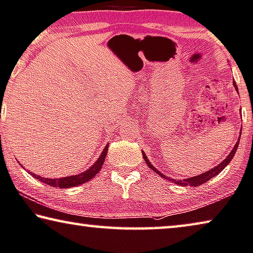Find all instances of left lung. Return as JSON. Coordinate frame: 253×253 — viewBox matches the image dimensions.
I'll return each mask as SVG.
<instances>
[{
    "label": "left lung",
    "mask_w": 253,
    "mask_h": 253,
    "mask_svg": "<svg viewBox=\"0 0 253 253\" xmlns=\"http://www.w3.org/2000/svg\"><path fill=\"white\" fill-rule=\"evenodd\" d=\"M233 83H234V87H235V89L237 90V92H239V89H237V86H236V84H235V82H233ZM240 137H241V134H240ZM240 137H239V139H237L235 146H234V148H233V150L231 151V153H229L228 156L226 157L225 159H224L223 161H221V163H220L219 165L216 166V167H213L212 169H210V170H208V171L203 172V174H201V175H198V176H195V177H188V178L183 179V180H175V179L169 178V177H166V176L163 174V172H160L159 170H157V169L153 167L152 164H151L148 158H146L144 152H142V154H143V158H144L146 165H148L149 167H150L151 169H152L153 171H156L157 174L159 175L160 177H164V178L168 179V180H172V182H175V184H178V185H182V186H199V185H201V184H203V183L208 182V180L212 178V177H216L218 174H219V172L223 171V169H225L226 166H227L229 163H231L232 159H233V157H234V154H235L236 150H237V146H239Z\"/></svg>",
    "instance_id": "obj_1"
}]
</instances>
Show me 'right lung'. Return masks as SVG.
Here are the masks:
<instances>
[{
	"mask_svg": "<svg viewBox=\"0 0 253 253\" xmlns=\"http://www.w3.org/2000/svg\"><path fill=\"white\" fill-rule=\"evenodd\" d=\"M108 148H109V144L105 145L103 152L101 153V156L99 159L96 160V163H94L92 167H89L87 170L82 172V174L69 176V177H62V178H44V177H41L39 175L32 174L30 171H29V174H32V176H34L35 178L41 180V182H43L45 184H47V185H51L53 187L67 188V187H74V186L81 185V184H84L86 182H88L89 179H92L93 177L101 170L102 165L104 163L105 157H107Z\"/></svg>",
	"mask_w": 253,
	"mask_h": 253,
	"instance_id": "1",
	"label": "right lung"
}]
</instances>
